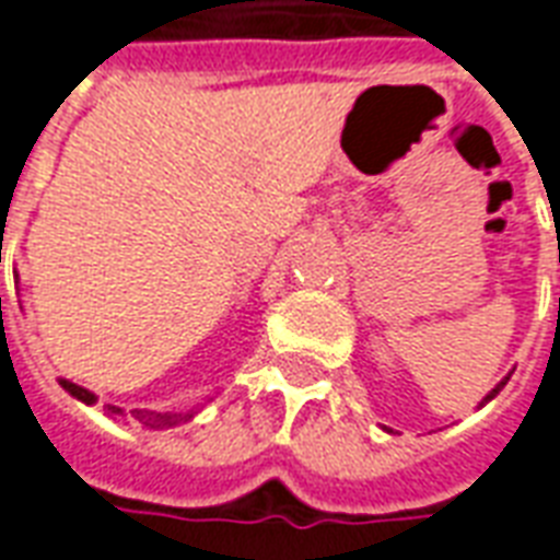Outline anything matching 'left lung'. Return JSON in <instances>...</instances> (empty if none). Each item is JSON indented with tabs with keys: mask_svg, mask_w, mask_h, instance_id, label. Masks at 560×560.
<instances>
[{
	"mask_svg": "<svg viewBox=\"0 0 560 560\" xmlns=\"http://www.w3.org/2000/svg\"><path fill=\"white\" fill-rule=\"evenodd\" d=\"M506 381H510V377H506ZM506 381H501V384H498V387H494L492 393H489V396H486V401H489V399H494V393H501V387H504Z\"/></svg>",
	"mask_w": 560,
	"mask_h": 560,
	"instance_id": "1",
	"label": "left lung"
}]
</instances>
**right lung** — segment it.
<instances>
[{
  "label": "right lung",
  "instance_id": "right-lung-1",
  "mask_svg": "<svg viewBox=\"0 0 560 560\" xmlns=\"http://www.w3.org/2000/svg\"><path fill=\"white\" fill-rule=\"evenodd\" d=\"M62 387L74 396V399L80 401H86V405H92L95 401V396H92L90 389H83L78 387V384H71V381H59ZM107 411L116 413V417H126V408H116V405H107ZM135 417L138 420H143L147 425H152V429H164V425H176V422H183V420H191L195 413L188 411V413H152V411H135Z\"/></svg>",
  "mask_w": 560,
  "mask_h": 560
}]
</instances>
